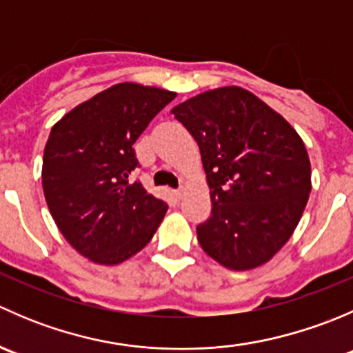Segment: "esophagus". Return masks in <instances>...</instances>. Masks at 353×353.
Wrapping results in <instances>:
<instances>
[{"mask_svg":"<svg viewBox=\"0 0 353 353\" xmlns=\"http://www.w3.org/2000/svg\"><path fill=\"white\" fill-rule=\"evenodd\" d=\"M184 193H186V186H184V184H183V186L179 188V190L174 191V194H176V198H179V199L184 196Z\"/></svg>","mask_w":353,"mask_h":353,"instance_id":"esophagus-1","label":"esophagus"}]
</instances>
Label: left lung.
Returning a JSON list of instances; mask_svg holds the SVG:
<instances>
[{
    "label": "left lung",
    "instance_id": "obj_1",
    "mask_svg": "<svg viewBox=\"0 0 353 353\" xmlns=\"http://www.w3.org/2000/svg\"><path fill=\"white\" fill-rule=\"evenodd\" d=\"M170 112L201 154L212 215L198 243L234 272L268 263L290 239L311 193V162L301 134L243 87H220Z\"/></svg>",
    "mask_w": 353,
    "mask_h": 353
}]
</instances>
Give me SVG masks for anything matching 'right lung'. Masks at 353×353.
<instances>
[{"label":"right lung","mask_w":353,"mask_h":353,"mask_svg":"<svg viewBox=\"0 0 353 353\" xmlns=\"http://www.w3.org/2000/svg\"><path fill=\"white\" fill-rule=\"evenodd\" d=\"M176 92L123 81L66 112L49 133L42 190L59 232L92 263L114 266L140 252L167 212L130 176L133 143Z\"/></svg>","instance_id":"obj_1"}]
</instances>
